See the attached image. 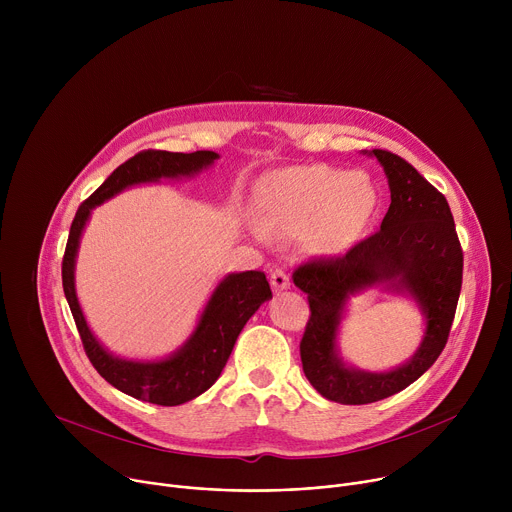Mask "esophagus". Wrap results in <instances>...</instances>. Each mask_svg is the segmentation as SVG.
Returning a JSON list of instances; mask_svg holds the SVG:
<instances>
[{
  "mask_svg": "<svg viewBox=\"0 0 512 512\" xmlns=\"http://www.w3.org/2000/svg\"><path fill=\"white\" fill-rule=\"evenodd\" d=\"M269 277H271V287L277 294V291H283L289 287V275L285 273L283 267H271L269 271Z\"/></svg>",
  "mask_w": 512,
  "mask_h": 512,
  "instance_id": "34e87169",
  "label": "esophagus"
}]
</instances>
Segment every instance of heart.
Returning a JSON list of instances; mask_svg holds the SVG:
<instances>
[{"label": "heart", "instance_id": "obj_1", "mask_svg": "<svg viewBox=\"0 0 512 512\" xmlns=\"http://www.w3.org/2000/svg\"><path fill=\"white\" fill-rule=\"evenodd\" d=\"M259 202L257 237L310 235L314 251L334 255L362 237L377 212L379 192L367 174L310 164L265 176L259 182Z\"/></svg>", "mask_w": 512, "mask_h": 512}]
</instances>
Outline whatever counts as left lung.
Instances as JSON below:
<instances>
[{
  "label": "left lung",
  "mask_w": 512,
  "mask_h": 512,
  "mask_svg": "<svg viewBox=\"0 0 512 512\" xmlns=\"http://www.w3.org/2000/svg\"><path fill=\"white\" fill-rule=\"evenodd\" d=\"M391 188L381 229L334 257H312L294 269V283L308 294L310 320L300 354L312 387L344 405L387 399L417 381L442 354L462 289L464 253L446 196L409 162L387 150H373ZM383 280H397L420 302L428 328L416 356L391 374L346 370L333 342L348 293Z\"/></svg>",
  "instance_id": "left-lung-1"
}]
</instances>
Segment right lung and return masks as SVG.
Instances as JSON below:
<instances>
[{
  "instance_id": "1",
  "label": "right lung",
  "mask_w": 512,
  "mask_h": 512,
  "mask_svg": "<svg viewBox=\"0 0 512 512\" xmlns=\"http://www.w3.org/2000/svg\"><path fill=\"white\" fill-rule=\"evenodd\" d=\"M216 158L218 156L214 152L206 150L192 154L143 150L135 154L115 168L113 174L79 206L75 218H72L62 257L64 296L81 334L83 348L97 373L125 395L164 407L192 401L221 377L243 326L257 308L271 298V287L265 273H233L218 285L196 332L178 354L160 362H129L111 356L91 334L75 294V255L91 208L131 184L152 182L162 176H190L204 166H210Z\"/></svg>"
}]
</instances>
